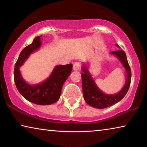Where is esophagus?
<instances>
[{"label":"esophagus","mask_w":147,"mask_h":147,"mask_svg":"<svg viewBox=\"0 0 147 147\" xmlns=\"http://www.w3.org/2000/svg\"><path fill=\"white\" fill-rule=\"evenodd\" d=\"M80 68V64L79 63H75L73 65V70L74 71H78Z\"/></svg>","instance_id":"1"}]
</instances>
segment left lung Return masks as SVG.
Instances as JSON below:
<instances>
[{"mask_svg":"<svg viewBox=\"0 0 147 147\" xmlns=\"http://www.w3.org/2000/svg\"><path fill=\"white\" fill-rule=\"evenodd\" d=\"M116 46L120 48L118 44H116ZM110 54L118 58L126 72V79L125 84L123 88L118 93L107 94L102 92L96 84L91 73L89 71V62H84L82 65V70L83 71L81 74L82 91H83L84 100L88 105L98 109H103L109 107L120 102L125 96L130 87V80H131V70L128 65L125 52L119 49L118 51L110 52Z\"/></svg>","mask_w":147,"mask_h":147,"instance_id":"left-lung-1","label":"left lung"}]
</instances>
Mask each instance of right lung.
<instances>
[{"label": "right lung", "mask_w": 147, "mask_h": 147, "mask_svg": "<svg viewBox=\"0 0 147 147\" xmlns=\"http://www.w3.org/2000/svg\"><path fill=\"white\" fill-rule=\"evenodd\" d=\"M41 36L35 38L33 43L24 48L20 53L14 69V80L18 91L27 100L38 105H50L59 99L61 88L71 74L73 65H56L45 80L39 84H30L23 79L20 67L30 55L38 51L42 45Z\"/></svg>", "instance_id": "obj_1"}]
</instances>
